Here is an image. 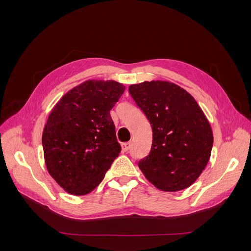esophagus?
Segmentation results:
<instances>
[{"label": "esophagus", "instance_id": "34e87169", "mask_svg": "<svg viewBox=\"0 0 251 251\" xmlns=\"http://www.w3.org/2000/svg\"><path fill=\"white\" fill-rule=\"evenodd\" d=\"M131 147H132L131 142H126V143L121 144V148H123V151H128L131 150Z\"/></svg>", "mask_w": 251, "mask_h": 251}]
</instances>
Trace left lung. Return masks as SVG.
<instances>
[{
  "mask_svg": "<svg viewBox=\"0 0 251 251\" xmlns=\"http://www.w3.org/2000/svg\"><path fill=\"white\" fill-rule=\"evenodd\" d=\"M153 130L150 154L138 166L164 192L191 186L206 166L214 143L212 131L195 98L173 82L144 81L128 88Z\"/></svg>",
  "mask_w": 251,
  "mask_h": 251,
  "instance_id": "obj_1",
  "label": "left lung"
}]
</instances>
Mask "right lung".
<instances>
[{
	"mask_svg": "<svg viewBox=\"0 0 251 251\" xmlns=\"http://www.w3.org/2000/svg\"><path fill=\"white\" fill-rule=\"evenodd\" d=\"M125 89L114 80H87L51 111L42 137L45 162L69 194L92 192L118 157L121 147L110 111Z\"/></svg>",
	"mask_w": 251,
	"mask_h": 251,
	"instance_id": "obj_1",
	"label": "right lung"
}]
</instances>
